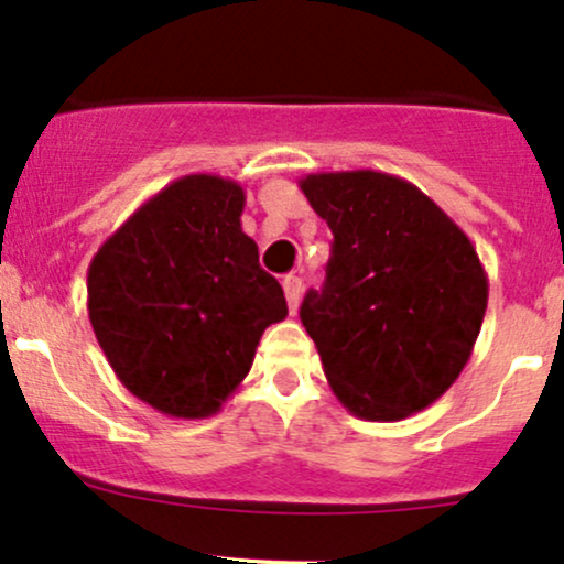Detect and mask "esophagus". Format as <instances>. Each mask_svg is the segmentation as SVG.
Wrapping results in <instances>:
<instances>
[{
  "instance_id": "1",
  "label": "esophagus",
  "mask_w": 564,
  "mask_h": 564,
  "mask_svg": "<svg viewBox=\"0 0 564 564\" xmlns=\"http://www.w3.org/2000/svg\"><path fill=\"white\" fill-rule=\"evenodd\" d=\"M283 294H286V302H289V311L297 313V305H300V294H302V281L297 275H289L286 281H283Z\"/></svg>"
}]
</instances>
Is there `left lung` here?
<instances>
[{
	"label": "left lung",
	"mask_w": 564,
	"mask_h": 564,
	"mask_svg": "<svg viewBox=\"0 0 564 564\" xmlns=\"http://www.w3.org/2000/svg\"><path fill=\"white\" fill-rule=\"evenodd\" d=\"M300 188L335 237L302 327L348 413L402 422L446 394L470 359L489 300L476 246L405 177L311 173Z\"/></svg>",
	"instance_id": "obj_1"
}]
</instances>
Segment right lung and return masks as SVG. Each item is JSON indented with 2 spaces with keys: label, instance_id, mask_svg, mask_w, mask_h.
Returning <instances> with one entry per match:
<instances>
[{
  "label": "right lung",
  "instance_id": "obj_1",
  "mask_svg": "<svg viewBox=\"0 0 564 564\" xmlns=\"http://www.w3.org/2000/svg\"><path fill=\"white\" fill-rule=\"evenodd\" d=\"M246 192L183 175L145 199L88 264V318L112 372L173 419L221 411L264 329L286 318L281 283L242 232Z\"/></svg>",
  "mask_w": 564,
  "mask_h": 564
}]
</instances>
